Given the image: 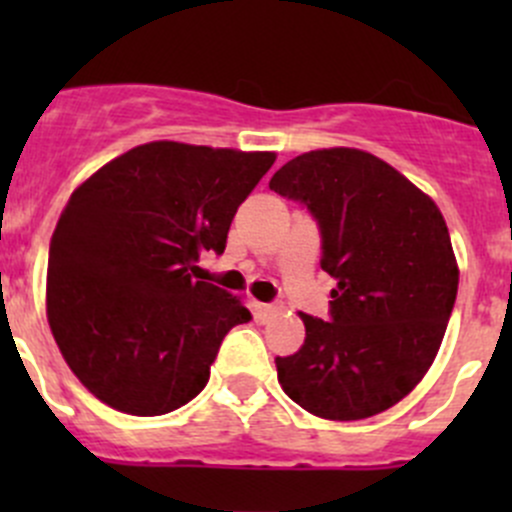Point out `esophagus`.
Masks as SVG:
<instances>
[{
    "instance_id": "34e87169",
    "label": "esophagus",
    "mask_w": 512,
    "mask_h": 512,
    "mask_svg": "<svg viewBox=\"0 0 512 512\" xmlns=\"http://www.w3.org/2000/svg\"><path fill=\"white\" fill-rule=\"evenodd\" d=\"M277 312H280V307H277V304H262V302L255 304V314H257V319H260V322H267V319H270L272 314H277Z\"/></svg>"
}]
</instances>
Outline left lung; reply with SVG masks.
I'll use <instances>...</instances> for the list:
<instances>
[{
  "label": "left lung",
  "instance_id": "left-lung-1",
  "mask_svg": "<svg viewBox=\"0 0 512 512\" xmlns=\"http://www.w3.org/2000/svg\"><path fill=\"white\" fill-rule=\"evenodd\" d=\"M270 190L304 205L334 277L329 319L302 314L299 352L277 356L294 404L332 421L381 414L431 366L458 292L446 220L381 158L329 148L292 158Z\"/></svg>",
  "mask_w": 512,
  "mask_h": 512
}]
</instances>
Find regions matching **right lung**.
<instances>
[{
  "mask_svg": "<svg viewBox=\"0 0 512 512\" xmlns=\"http://www.w3.org/2000/svg\"><path fill=\"white\" fill-rule=\"evenodd\" d=\"M275 153L156 141L74 190L49 245L46 314L81 384L133 416L180 409L205 389L225 334L250 309L203 282Z\"/></svg>",
  "mask_w": 512,
  "mask_h": 512,
  "instance_id": "add662e5",
  "label": "right lung"
}]
</instances>
